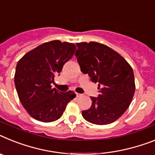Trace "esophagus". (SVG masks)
<instances>
[{
	"mask_svg": "<svg viewBox=\"0 0 155 155\" xmlns=\"http://www.w3.org/2000/svg\"><path fill=\"white\" fill-rule=\"evenodd\" d=\"M83 95L82 94H79V93H76V97H81V96Z\"/></svg>",
	"mask_w": 155,
	"mask_h": 155,
	"instance_id": "obj_1",
	"label": "esophagus"
}]
</instances>
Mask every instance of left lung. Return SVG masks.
I'll list each match as a JSON object with an SVG mask.
<instances>
[{
    "label": "left lung",
    "instance_id": "obj_1",
    "mask_svg": "<svg viewBox=\"0 0 155 155\" xmlns=\"http://www.w3.org/2000/svg\"><path fill=\"white\" fill-rule=\"evenodd\" d=\"M75 57L81 71L98 84L100 94L91 97L90 109L82 111L86 120L98 125L113 123L132 102L136 85L133 70L123 57L109 46L90 41L76 43Z\"/></svg>",
    "mask_w": 155,
    "mask_h": 155
}]
</instances>
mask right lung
<instances>
[{"mask_svg": "<svg viewBox=\"0 0 155 155\" xmlns=\"http://www.w3.org/2000/svg\"><path fill=\"white\" fill-rule=\"evenodd\" d=\"M75 50L73 43L54 40L38 45L18 61L14 81L19 101L37 120L47 123L58 120L76 96L71 91L64 93L51 86Z\"/></svg>", "mask_w": 155, "mask_h": 155, "instance_id": "obj_1", "label": "right lung"}]
</instances>
